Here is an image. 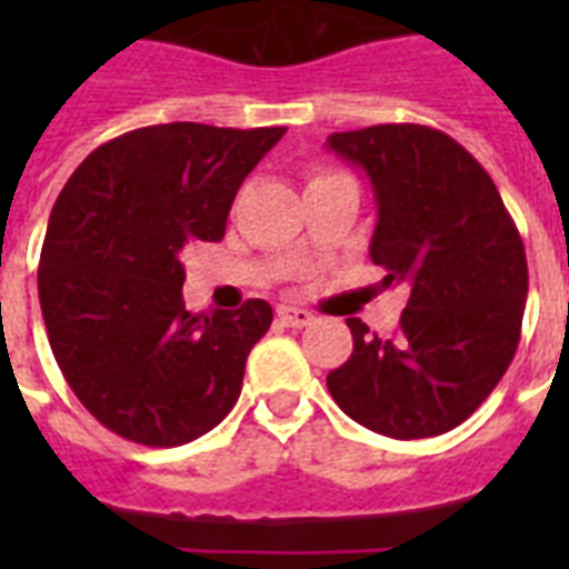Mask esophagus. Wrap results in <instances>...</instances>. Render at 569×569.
Returning <instances> with one entry per match:
<instances>
[{"mask_svg": "<svg viewBox=\"0 0 569 569\" xmlns=\"http://www.w3.org/2000/svg\"><path fill=\"white\" fill-rule=\"evenodd\" d=\"M277 319L283 321L286 328H307V325H312V312L301 310V307L280 303V307H277Z\"/></svg>", "mask_w": 569, "mask_h": 569, "instance_id": "obj_1", "label": "esophagus"}]
</instances>
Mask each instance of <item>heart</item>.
I'll return each instance as SVG.
<instances>
[{"mask_svg": "<svg viewBox=\"0 0 569 569\" xmlns=\"http://www.w3.org/2000/svg\"><path fill=\"white\" fill-rule=\"evenodd\" d=\"M325 177H337V173H325ZM325 177H316V180H325Z\"/></svg>", "mask_w": 569, "mask_h": 569, "instance_id": "heart-1", "label": "heart"}]
</instances>
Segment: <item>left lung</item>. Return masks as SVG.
I'll use <instances>...</instances> for the list:
<instances>
[{"instance_id":"obj_1","label":"left lung","mask_w":569,"mask_h":569,"mask_svg":"<svg viewBox=\"0 0 569 569\" xmlns=\"http://www.w3.org/2000/svg\"><path fill=\"white\" fill-rule=\"evenodd\" d=\"M328 147L375 191L369 257L407 286L392 337L348 319L355 351L328 375L333 401L383 437L458 428L508 372L529 295L526 248L490 173L440 129L380 123Z\"/></svg>"}]
</instances>
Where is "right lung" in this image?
<instances>
[{
    "label": "right lung",
    "mask_w": 569,
    "mask_h": 569,
    "mask_svg": "<svg viewBox=\"0 0 569 569\" xmlns=\"http://www.w3.org/2000/svg\"><path fill=\"white\" fill-rule=\"evenodd\" d=\"M286 127L159 123L106 141L49 214L38 295L76 398L141 446H182L239 401L266 301L191 312L182 250L218 241L236 191Z\"/></svg>",
    "instance_id": "1"
}]
</instances>
